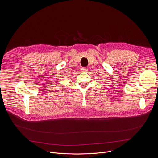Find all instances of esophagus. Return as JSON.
<instances>
[{
    "label": "esophagus",
    "instance_id": "obj_1",
    "mask_svg": "<svg viewBox=\"0 0 158 158\" xmlns=\"http://www.w3.org/2000/svg\"><path fill=\"white\" fill-rule=\"evenodd\" d=\"M81 71L82 72H86L87 71V67H82Z\"/></svg>",
    "mask_w": 158,
    "mask_h": 158
}]
</instances>
